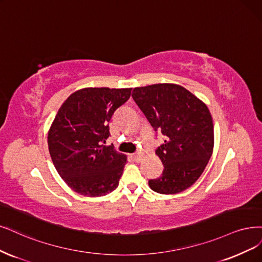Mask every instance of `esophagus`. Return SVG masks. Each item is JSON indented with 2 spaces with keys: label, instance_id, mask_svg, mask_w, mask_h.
<instances>
[{
  "label": "esophagus",
  "instance_id": "34e87169",
  "mask_svg": "<svg viewBox=\"0 0 262 262\" xmlns=\"http://www.w3.org/2000/svg\"><path fill=\"white\" fill-rule=\"evenodd\" d=\"M132 157H133V159H134L135 161H140V160L143 158V154H142L141 151H139V152H135V154H133Z\"/></svg>",
  "mask_w": 262,
  "mask_h": 262
}]
</instances>
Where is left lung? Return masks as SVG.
<instances>
[{
  "instance_id": "1",
  "label": "left lung",
  "mask_w": 262,
  "mask_h": 262,
  "mask_svg": "<svg viewBox=\"0 0 262 262\" xmlns=\"http://www.w3.org/2000/svg\"><path fill=\"white\" fill-rule=\"evenodd\" d=\"M134 102L165 141L156 149L164 171L148 185L159 194H177L202 176L213 150V123L207 105L181 85L134 88Z\"/></svg>"
}]
</instances>
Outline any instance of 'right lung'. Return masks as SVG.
<instances>
[{
	"label": "right lung",
	"mask_w": 262,
	"mask_h": 262,
	"mask_svg": "<svg viewBox=\"0 0 262 262\" xmlns=\"http://www.w3.org/2000/svg\"><path fill=\"white\" fill-rule=\"evenodd\" d=\"M131 90L84 88L58 110L48 134L49 151L58 174L75 192L98 197L118 186L127 156L104 144L111 135L108 122Z\"/></svg>",
	"instance_id": "add662e5"
}]
</instances>
